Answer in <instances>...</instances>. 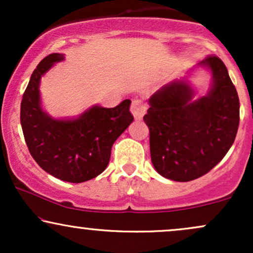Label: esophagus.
<instances>
[{
  "instance_id": "34e87169",
  "label": "esophagus",
  "mask_w": 253,
  "mask_h": 253,
  "mask_svg": "<svg viewBox=\"0 0 253 253\" xmlns=\"http://www.w3.org/2000/svg\"><path fill=\"white\" fill-rule=\"evenodd\" d=\"M146 106H145V103L141 100L135 98V100L132 101V104H130V112H132V114L134 115V118L138 119V120L143 119L145 113H146Z\"/></svg>"
}]
</instances>
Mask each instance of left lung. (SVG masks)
Instances as JSON below:
<instances>
[{
	"instance_id": "1",
	"label": "left lung",
	"mask_w": 253,
	"mask_h": 253,
	"mask_svg": "<svg viewBox=\"0 0 253 253\" xmlns=\"http://www.w3.org/2000/svg\"><path fill=\"white\" fill-rule=\"evenodd\" d=\"M201 64L213 72L207 96L191 102L187 83L168 84L151 96L144 117L153 167L172 181L189 182L210 172L231 149L239 127V97L225 64L216 56Z\"/></svg>"
}]
</instances>
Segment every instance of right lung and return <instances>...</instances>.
<instances>
[{
  "mask_svg": "<svg viewBox=\"0 0 253 253\" xmlns=\"http://www.w3.org/2000/svg\"><path fill=\"white\" fill-rule=\"evenodd\" d=\"M62 53H51L38 64L21 101L20 121L25 141L38 165L71 183L89 181L103 172L114 141L133 121L130 100L114 108L92 107L76 120H54L40 108V78Z\"/></svg>",
  "mask_w": 253,
  "mask_h": 253,
  "instance_id": "1",
  "label": "right lung"
}]
</instances>
